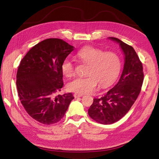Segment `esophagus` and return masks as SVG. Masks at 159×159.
Masks as SVG:
<instances>
[{"instance_id": "1", "label": "esophagus", "mask_w": 159, "mask_h": 159, "mask_svg": "<svg viewBox=\"0 0 159 159\" xmlns=\"http://www.w3.org/2000/svg\"><path fill=\"white\" fill-rule=\"evenodd\" d=\"M74 96L75 98H80V97H82L83 95L82 94H80V93H74Z\"/></svg>"}]
</instances>
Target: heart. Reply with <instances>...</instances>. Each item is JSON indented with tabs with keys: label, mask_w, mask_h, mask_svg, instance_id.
I'll return each mask as SVG.
<instances>
[{
	"label": "heart",
	"mask_w": 159,
	"mask_h": 159,
	"mask_svg": "<svg viewBox=\"0 0 159 159\" xmlns=\"http://www.w3.org/2000/svg\"><path fill=\"white\" fill-rule=\"evenodd\" d=\"M76 56L85 65H88L85 78H75L68 84V89L80 94L92 93L98 84L102 88L112 85L118 78L121 69L120 57L112 52L103 50L92 46H86L79 50ZM61 70L66 77L75 74V66L70 59L62 61Z\"/></svg>",
	"instance_id": "obj_1"
}]
</instances>
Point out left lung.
<instances>
[{
  "label": "left lung",
  "mask_w": 159,
  "mask_h": 159,
  "mask_svg": "<svg viewBox=\"0 0 159 159\" xmlns=\"http://www.w3.org/2000/svg\"><path fill=\"white\" fill-rule=\"evenodd\" d=\"M125 54V64L118 83L100 98H94L88 109L89 117L97 123L109 125L119 121L127 114L137 99L144 80L143 64L131 46L117 38Z\"/></svg>",
  "instance_id": "8db88e82"
}]
</instances>
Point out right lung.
I'll use <instances>...</instances> for the list:
<instances>
[{"label": "right lung", "mask_w": 159, "mask_h": 159, "mask_svg": "<svg viewBox=\"0 0 159 159\" xmlns=\"http://www.w3.org/2000/svg\"><path fill=\"white\" fill-rule=\"evenodd\" d=\"M74 50L60 38L38 43L20 61L16 87L27 113L44 125L56 123L63 118L72 99L71 93L55 96L64 85L62 61Z\"/></svg>", "instance_id": "right-lung-1"}]
</instances>
